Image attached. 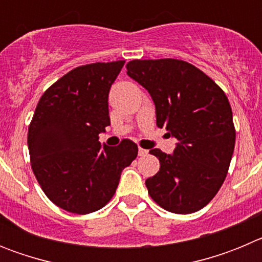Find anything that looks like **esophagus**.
Here are the masks:
<instances>
[{
  "mask_svg": "<svg viewBox=\"0 0 262 262\" xmlns=\"http://www.w3.org/2000/svg\"><path fill=\"white\" fill-rule=\"evenodd\" d=\"M147 155H148L147 149H143V148H139V156H140V157H144V156H147Z\"/></svg>",
  "mask_w": 262,
  "mask_h": 262,
  "instance_id": "34e87169",
  "label": "esophagus"
}]
</instances>
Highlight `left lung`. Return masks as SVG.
<instances>
[{"mask_svg":"<svg viewBox=\"0 0 262 262\" xmlns=\"http://www.w3.org/2000/svg\"><path fill=\"white\" fill-rule=\"evenodd\" d=\"M127 75L152 97L157 127L178 142L170 155L149 151L160 170L145 180L148 194L166 211H198L216 195L232 159L236 133L228 98L184 60H133Z\"/></svg>","mask_w":262,"mask_h":262,"instance_id":"1","label":"left lung"}]
</instances>
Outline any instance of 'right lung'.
I'll return each instance as SVG.
<instances>
[{
  "instance_id": "obj_1",
  "label": "right lung",
  "mask_w": 262,
  "mask_h": 262,
  "mask_svg": "<svg viewBox=\"0 0 262 262\" xmlns=\"http://www.w3.org/2000/svg\"><path fill=\"white\" fill-rule=\"evenodd\" d=\"M123 66L124 60L77 67L39 99L27 136L31 168L41 190L66 211L102 209L138 156L128 139L117 147L98 142L110 124L108 92Z\"/></svg>"
}]
</instances>
